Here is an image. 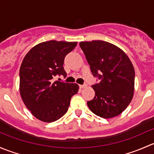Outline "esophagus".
Wrapping results in <instances>:
<instances>
[{
    "instance_id": "1",
    "label": "esophagus",
    "mask_w": 154,
    "mask_h": 154,
    "mask_svg": "<svg viewBox=\"0 0 154 154\" xmlns=\"http://www.w3.org/2000/svg\"><path fill=\"white\" fill-rule=\"evenodd\" d=\"M86 87H87L86 84H85V85H79V88H80L81 89L85 88H86Z\"/></svg>"
}]
</instances>
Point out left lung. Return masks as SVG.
<instances>
[{"instance_id":"left-lung-1","label":"left lung","mask_w":154,"mask_h":154,"mask_svg":"<svg viewBox=\"0 0 154 154\" xmlns=\"http://www.w3.org/2000/svg\"><path fill=\"white\" fill-rule=\"evenodd\" d=\"M79 45L93 76L99 80L92 85L95 97L88 101L89 108L104 119L119 115L134 96L135 71L131 60L121 49L104 41L82 42Z\"/></svg>"}]
</instances>
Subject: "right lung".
<instances>
[{
    "mask_svg": "<svg viewBox=\"0 0 154 154\" xmlns=\"http://www.w3.org/2000/svg\"><path fill=\"white\" fill-rule=\"evenodd\" d=\"M77 42L49 41L35 46L20 65V93L26 107L35 118L44 122L59 119L67 112L70 99L79 91L77 84L55 81L56 75L66 76L64 58Z\"/></svg>",
    "mask_w": 154,
    "mask_h": 154,
    "instance_id": "right-lung-1",
    "label": "right lung"
}]
</instances>
